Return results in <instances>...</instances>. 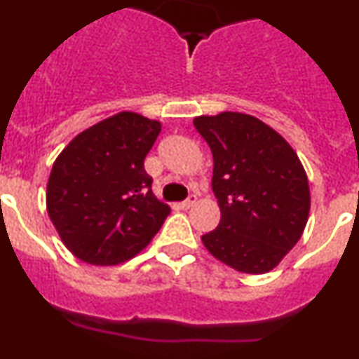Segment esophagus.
Listing matches in <instances>:
<instances>
[{
	"label": "esophagus",
	"mask_w": 359,
	"mask_h": 359,
	"mask_svg": "<svg viewBox=\"0 0 359 359\" xmlns=\"http://www.w3.org/2000/svg\"><path fill=\"white\" fill-rule=\"evenodd\" d=\"M196 201H198V198H196V194H189V198H187L186 201H182L180 203V206H182V208H191V206H194L196 205Z\"/></svg>",
	"instance_id": "34e87169"
}]
</instances>
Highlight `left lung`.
Listing matches in <instances>:
<instances>
[{
    "instance_id": "obj_1",
    "label": "left lung",
    "mask_w": 359,
    "mask_h": 359,
    "mask_svg": "<svg viewBox=\"0 0 359 359\" xmlns=\"http://www.w3.org/2000/svg\"><path fill=\"white\" fill-rule=\"evenodd\" d=\"M194 128L213 156L212 189L220 206L205 248L245 274L274 269L304 233L311 208L306 170L290 144L243 112L198 116Z\"/></svg>"
}]
</instances>
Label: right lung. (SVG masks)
Wrapping results in <instances>:
<instances>
[{
	"mask_svg": "<svg viewBox=\"0 0 359 359\" xmlns=\"http://www.w3.org/2000/svg\"><path fill=\"white\" fill-rule=\"evenodd\" d=\"M161 123L123 111L76 135L52 166L46 210L79 260L116 266L142 252L168 217L144 159Z\"/></svg>",
	"mask_w": 359,
	"mask_h": 359,
	"instance_id": "right-lung-1",
	"label": "right lung"
}]
</instances>
